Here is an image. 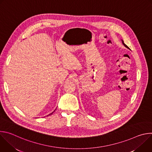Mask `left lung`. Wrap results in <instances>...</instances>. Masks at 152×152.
I'll return each instance as SVG.
<instances>
[{"instance_id": "1", "label": "left lung", "mask_w": 152, "mask_h": 152, "mask_svg": "<svg viewBox=\"0 0 152 152\" xmlns=\"http://www.w3.org/2000/svg\"><path fill=\"white\" fill-rule=\"evenodd\" d=\"M122 42H123V45H124V46H125V47H126V48H127V49H129V48H128V46H127V45H125V44H124V41H123V40H122Z\"/></svg>"}]
</instances>
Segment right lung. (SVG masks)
Returning <instances> with one entry per match:
<instances>
[{"label": "right lung", "instance_id": "obj_1", "mask_svg": "<svg viewBox=\"0 0 152 152\" xmlns=\"http://www.w3.org/2000/svg\"><path fill=\"white\" fill-rule=\"evenodd\" d=\"M55 110H56V109H55ZM54 111H53V112H54ZM53 113H51V114H49V115H52V114H53Z\"/></svg>", "mask_w": 152, "mask_h": 152}]
</instances>
